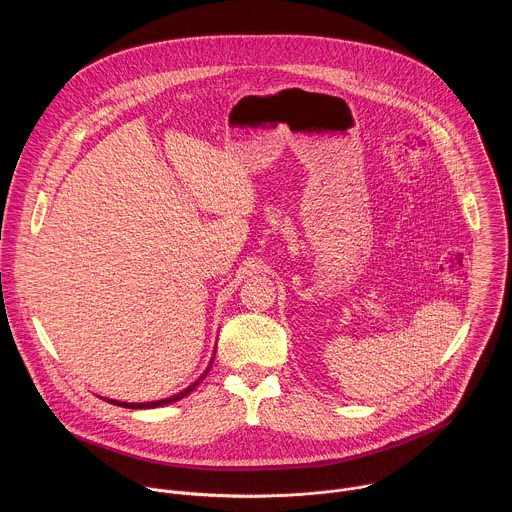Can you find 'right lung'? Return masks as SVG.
<instances>
[{
  "instance_id": "1",
  "label": "right lung",
  "mask_w": 512,
  "mask_h": 512,
  "mask_svg": "<svg viewBox=\"0 0 512 512\" xmlns=\"http://www.w3.org/2000/svg\"><path fill=\"white\" fill-rule=\"evenodd\" d=\"M214 358V356H212ZM212 358H210V364L206 367V371L194 381V383H190L186 389H182L180 393H176V395H172V397H166V399H160V401H145V403H127V401H117V399H105V401H109V403H113V405H119V407H127V409H156V407H162V405H170V403H176V401H180V399H184L186 395H190L202 381H204V377L208 375V371H210V367H212Z\"/></svg>"
}]
</instances>
